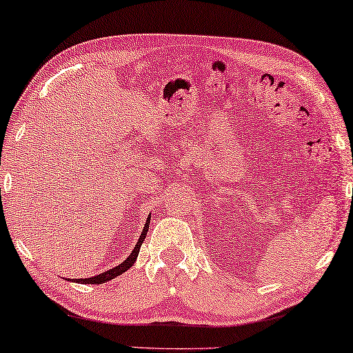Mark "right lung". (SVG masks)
<instances>
[{
    "mask_svg": "<svg viewBox=\"0 0 353 353\" xmlns=\"http://www.w3.org/2000/svg\"><path fill=\"white\" fill-rule=\"evenodd\" d=\"M149 221H150V215H149V218H148L146 225H144V229H143L141 236H139V239H138L135 248H133L130 256H128L127 259H125L124 262H122V264L116 265V267H113V268H110V270L100 273V275H97V276L83 278V279H74V281L83 283V284H102V283L110 281V279H113V278H116V276L122 275V273H124V272H127L128 268H130L133 264H135V261H137V257H138V253H139V248H141L144 239H146V234H148V229H149Z\"/></svg>",
    "mask_w": 353,
    "mask_h": 353,
    "instance_id": "add662e5",
    "label": "right lung"
}]
</instances>
